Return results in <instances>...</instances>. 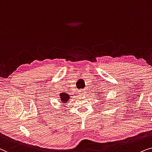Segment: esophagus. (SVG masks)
Instances as JSON below:
<instances>
[{"label":"esophagus","mask_w":152,"mask_h":152,"mask_svg":"<svg viewBox=\"0 0 152 152\" xmlns=\"http://www.w3.org/2000/svg\"><path fill=\"white\" fill-rule=\"evenodd\" d=\"M85 94H86V92L84 90H80L78 91V95L80 96H85Z\"/></svg>","instance_id":"1"}]
</instances>
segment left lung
<instances>
[{"instance_id":"obj_1","label":"left lung","mask_w":152,"mask_h":152,"mask_svg":"<svg viewBox=\"0 0 152 152\" xmlns=\"http://www.w3.org/2000/svg\"><path fill=\"white\" fill-rule=\"evenodd\" d=\"M96 96H99V94H98V95H97V94H96Z\"/></svg>"}]
</instances>
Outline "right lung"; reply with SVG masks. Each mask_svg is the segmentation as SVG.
Returning <instances> with one entry per match:
<instances>
[{
  "instance_id": "obj_1",
  "label": "right lung",
  "mask_w": 152,
  "mask_h": 152,
  "mask_svg": "<svg viewBox=\"0 0 152 152\" xmlns=\"http://www.w3.org/2000/svg\"><path fill=\"white\" fill-rule=\"evenodd\" d=\"M60 102H61L62 104H65L66 102H67L70 99V96L68 94H66L65 92H62L60 94Z\"/></svg>"
}]
</instances>
